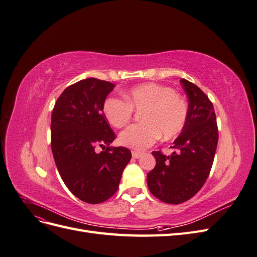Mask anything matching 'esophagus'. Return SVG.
<instances>
[{"mask_svg": "<svg viewBox=\"0 0 257 257\" xmlns=\"http://www.w3.org/2000/svg\"><path fill=\"white\" fill-rule=\"evenodd\" d=\"M142 152H138V151H133V152H132V155H133V158L134 159H139V158H141L142 157Z\"/></svg>", "mask_w": 257, "mask_h": 257, "instance_id": "esophagus-1", "label": "esophagus"}]
</instances>
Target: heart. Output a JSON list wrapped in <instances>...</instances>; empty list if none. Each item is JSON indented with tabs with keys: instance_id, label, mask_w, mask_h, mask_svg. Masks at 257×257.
I'll use <instances>...</instances> for the list:
<instances>
[{
	"instance_id": "1",
	"label": "heart",
	"mask_w": 257,
	"mask_h": 257,
	"mask_svg": "<svg viewBox=\"0 0 257 257\" xmlns=\"http://www.w3.org/2000/svg\"><path fill=\"white\" fill-rule=\"evenodd\" d=\"M124 98L109 96L103 104L106 120L122 127L131 120L134 109L142 110L144 122L133 124L120 134V143L136 150H144L158 139L175 137L183 130L188 118L184 98L166 85L144 83L128 90Z\"/></svg>"
}]
</instances>
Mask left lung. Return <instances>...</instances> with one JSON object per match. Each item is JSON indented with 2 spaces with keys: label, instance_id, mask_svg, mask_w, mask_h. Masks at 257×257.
<instances>
[{
  "label": "left lung",
  "instance_id": "obj_1",
  "mask_svg": "<svg viewBox=\"0 0 257 257\" xmlns=\"http://www.w3.org/2000/svg\"><path fill=\"white\" fill-rule=\"evenodd\" d=\"M189 99L188 118L170 148V155L153 151L157 165L147 176L148 188L166 204H181L203 188L211 170L217 146L213 105L197 85L180 79Z\"/></svg>",
  "mask_w": 257,
  "mask_h": 257
}]
</instances>
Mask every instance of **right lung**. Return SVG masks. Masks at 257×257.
<instances>
[{
	"label": "right lung",
	"mask_w": 257,
	"mask_h": 257,
	"mask_svg": "<svg viewBox=\"0 0 257 257\" xmlns=\"http://www.w3.org/2000/svg\"><path fill=\"white\" fill-rule=\"evenodd\" d=\"M114 84L87 78L67 87L51 114V150L59 174L76 197L88 204L110 198L132 158L124 147H111L115 134L103 113ZM106 147L97 154L95 148Z\"/></svg>",
	"instance_id": "1"
}]
</instances>
